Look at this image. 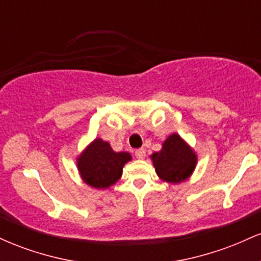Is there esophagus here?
Listing matches in <instances>:
<instances>
[{
  "mask_svg": "<svg viewBox=\"0 0 261 261\" xmlns=\"http://www.w3.org/2000/svg\"><path fill=\"white\" fill-rule=\"evenodd\" d=\"M135 155H136V158H139V160H143V158L146 157V151L143 148H139L135 151Z\"/></svg>",
  "mask_w": 261,
  "mask_h": 261,
  "instance_id": "obj_1",
  "label": "esophagus"
}]
</instances>
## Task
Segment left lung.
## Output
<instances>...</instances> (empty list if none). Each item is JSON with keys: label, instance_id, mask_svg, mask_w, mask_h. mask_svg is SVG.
<instances>
[{"label": "left lung", "instance_id": "obj_1", "mask_svg": "<svg viewBox=\"0 0 261 261\" xmlns=\"http://www.w3.org/2000/svg\"><path fill=\"white\" fill-rule=\"evenodd\" d=\"M151 161L161 180L179 184L193 174L197 155L180 135L173 133L162 143L161 151L151 154Z\"/></svg>", "mask_w": 261, "mask_h": 261}]
</instances>
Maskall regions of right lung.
<instances>
[{
  "mask_svg": "<svg viewBox=\"0 0 261 261\" xmlns=\"http://www.w3.org/2000/svg\"><path fill=\"white\" fill-rule=\"evenodd\" d=\"M128 161V152H115L109 142L95 139L77 157V169L87 185L104 190L121 178L122 168Z\"/></svg>",
  "mask_w": 261,
  "mask_h": 261,
  "instance_id": "obj_1",
  "label": "right lung"
}]
</instances>
